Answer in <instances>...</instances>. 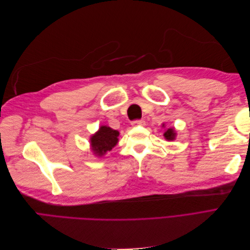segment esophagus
<instances>
[{
    "label": "esophagus",
    "instance_id": "34e87169",
    "mask_svg": "<svg viewBox=\"0 0 250 250\" xmlns=\"http://www.w3.org/2000/svg\"><path fill=\"white\" fill-rule=\"evenodd\" d=\"M131 124H132V126H143V125H145V121L137 120V121H133Z\"/></svg>",
    "mask_w": 250,
    "mask_h": 250
}]
</instances>
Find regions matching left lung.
<instances>
[{
    "label": "left lung",
    "instance_id": "8db88e82",
    "mask_svg": "<svg viewBox=\"0 0 250 250\" xmlns=\"http://www.w3.org/2000/svg\"><path fill=\"white\" fill-rule=\"evenodd\" d=\"M162 127L165 128L166 125L165 123L162 124ZM176 135H177V132H176V129L174 127H167L166 128V130L164 132V138L166 141L168 142H173L174 140L176 139Z\"/></svg>",
    "mask_w": 250,
    "mask_h": 250
}]
</instances>
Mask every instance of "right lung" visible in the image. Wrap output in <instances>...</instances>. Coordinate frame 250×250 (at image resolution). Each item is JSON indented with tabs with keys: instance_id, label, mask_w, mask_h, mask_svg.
<instances>
[{
	"instance_id": "1",
	"label": "right lung",
	"mask_w": 250,
	"mask_h": 250,
	"mask_svg": "<svg viewBox=\"0 0 250 250\" xmlns=\"http://www.w3.org/2000/svg\"><path fill=\"white\" fill-rule=\"evenodd\" d=\"M118 130L107 125H102L89 137V149L95 156L102 157L115 147L119 142Z\"/></svg>"
}]
</instances>
